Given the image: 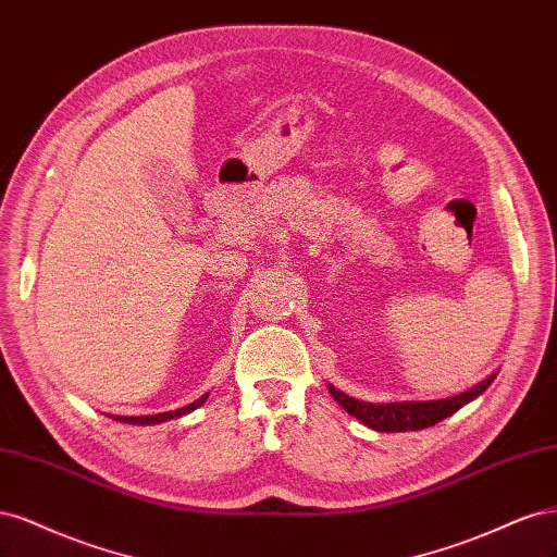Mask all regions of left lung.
<instances>
[{
    "label": "left lung",
    "mask_w": 557,
    "mask_h": 557,
    "mask_svg": "<svg viewBox=\"0 0 557 557\" xmlns=\"http://www.w3.org/2000/svg\"><path fill=\"white\" fill-rule=\"evenodd\" d=\"M495 380V374L486 376V380L474 384L472 388L458 393V396L444 398V400H430V403H396V405H374L356 400L339 388L331 386L333 398L343 405L349 417L358 419L363 425L376 430V433H409V430H423L444 421L446 417L456 414V411L472 403L476 396H481Z\"/></svg>",
    "instance_id": "1"
}]
</instances>
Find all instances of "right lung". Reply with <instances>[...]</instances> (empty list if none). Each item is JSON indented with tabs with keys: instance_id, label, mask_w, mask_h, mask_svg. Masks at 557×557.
<instances>
[{
	"instance_id": "obj_1",
	"label": "right lung",
	"mask_w": 557,
	"mask_h": 557,
	"mask_svg": "<svg viewBox=\"0 0 557 557\" xmlns=\"http://www.w3.org/2000/svg\"><path fill=\"white\" fill-rule=\"evenodd\" d=\"M206 398H208V393H206V396H201L199 400H194L191 405L181 407V409H175V411H161V414H152V417H115V421L132 423V425H154V423H161V421H171L175 417L189 414V411H194L196 407H201L206 403Z\"/></svg>"
}]
</instances>
